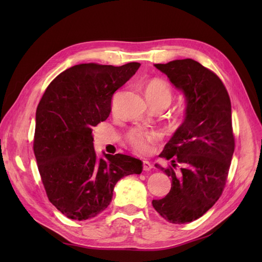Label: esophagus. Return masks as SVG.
I'll return each mask as SVG.
<instances>
[{
    "instance_id": "34e87169",
    "label": "esophagus",
    "mask_w": 262,
    "mask_h": 262,
    "mask_svg": "<svg viewBox=\"0 0 262 262\" xmlns=\"http://www.w3.org/2000/svg\"><path fill=\"white\" fill-rule=\"evenodd\" d=\"M152 169V164H150L148 161H143V170L148 171Z\"/></svg>"
}]
</instances>
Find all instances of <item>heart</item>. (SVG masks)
I'll use <instances>...</instances> for the list:
<instances>
[{
	"label": "heart",
	"instance_id": "obj_1",
	"mask_svg": "<svg viewBox=\"0 0 262 262\" xmlns=\"http://www.w3.org/2000/svg\"><path fill=\"white\" fill-rule=\"evenodd\" d=\"M146 95L150 97H162L171 100V92L168 85L163 81H150L146 86ZM158 139V133L147 129H133L128 136V142L131 147L139 153H146L150 148V144Z\"/></svg>",
	"mask_w": 262,
	"mask_h": 262
}]
</instances>
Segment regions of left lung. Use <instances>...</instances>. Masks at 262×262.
<instances>
[{
    "instance_id": "left-lung-1",
    "label": "left lung",
    "mask_w": 262,
    "mask_h": 262,
    "mask_svg": "<svg viewBox=\"0 0 262 262\" xmlns=\"http://www.w3.org/2000/svg\"><path fill=\"white\" fill-rule=\"evenodd\" d=\"M184 95L185 119L160 155L180 162L176 172L155 164L171 179L168 194L153 200L166 221L185 224L207 213L225 187L235 148L232 106L224 84L216 74L192 59L154 64Z\"/></svg>"
}]
</instances>
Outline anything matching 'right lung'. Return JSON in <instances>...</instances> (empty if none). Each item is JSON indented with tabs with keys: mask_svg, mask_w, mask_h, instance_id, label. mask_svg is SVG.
Wrapping results in <instances>:
<instances>
[{
	"mask_svg": "<svg viewBox=\"0 0 262 262\" xmlns=\"http://www.w3.org/2000/svg\"><path fill=\"white\" fill-rule=\"evenodd\" d=\"M140 63L121 67L82 63L47 87L36 112L34 152L50 202L63 215L84 221L112 202L121 178L142 172V162L94 148L93 128L112 112L115 92L136 74Z\"/></svg>",
	"mask_w": 262,
	"mask_h": 262,
	"instance_id": "obj_1",
	"label": "right lung"
}]
</instances>
